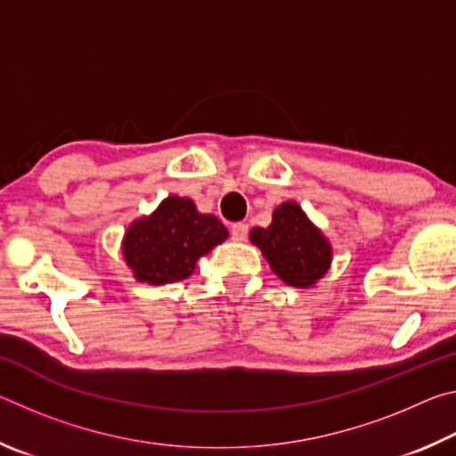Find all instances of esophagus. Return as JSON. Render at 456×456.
<instances>
[{
    "label": "esophagus",
    "instance_id": "1",
    "mask_svg": "<svg viewBox=\"0 0 456 456\" xmlns=\"http://www.w3.org/2000/svg\"><path fill=\"white\" fill-rule=\"evenodd\" d=\"M247 233H249V227H247L245 223H235V225L231 227V239H233V241H245Z\"/></svg>",
    "mask_w": 456,
    "mask_h": 456
}]
</instances>
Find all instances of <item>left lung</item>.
Here are the masks:
<instances>
[{
  "label": "left lung",
  "instance_id": "8db88e82",
  "mask_svg": "<svg viewBox=\"0 0 456 456\" xmlns=\"http://www.w3.org/2000/svg\"><path fill=\"white\" fill-rule=\"evenodd\" d=\"M249 239L264 253L273 273L293 288H312L328 273L330 241L293 200L277 207L272 225L256 227Z\"/></svg>",
  "mask_w": 456,
  "mask_h": 456
}]
</instances>
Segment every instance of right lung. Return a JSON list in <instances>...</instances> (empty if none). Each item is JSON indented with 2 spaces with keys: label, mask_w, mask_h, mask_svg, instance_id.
Wrapping results in <instances>:
<instances>
[{
  "label": "right lung",
  "mask_w": 456,
  "mask_h": 456,
  "mask_svg": "<svg viewBox=\"0 0 456 456\" xmlns=\"http://www.w3.org/2000/svg\"><path fill=\"white\" fill-rule=\"evenodd\" d=\"M215 215L197 211L187 197H167L149 217L136 219L125 233L122 256L138 281L163 285L181 281L199 257L227 239Z\"/></svg>",
  "instance_id": "1"
}]
</instances>
